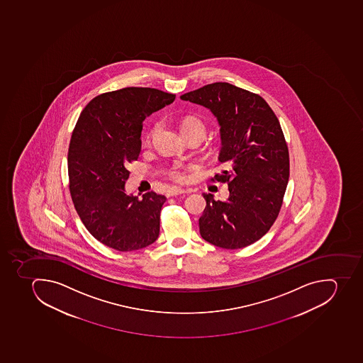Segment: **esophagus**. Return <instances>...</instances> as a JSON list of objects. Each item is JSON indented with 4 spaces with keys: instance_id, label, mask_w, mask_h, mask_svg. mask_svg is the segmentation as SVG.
I'll return each mask as SVG.
<instances>
[{
    "instance_id": "1",
    "label": "esophagus",
    "mask_w": 363,
    "mask_h": 363,
    "mask_svg": "<svg viewBox=\"0 0 363 363\" xmlns=\"http://www.w3.org/2000/svg\"><path fill=\"white\" fill-rule=\"evenodd\" d=\"M185 193H189L185 189H179V187H174V189H171L167 195L168 196H176V195L185 194Z\"/></svg>"
}]
</instances>
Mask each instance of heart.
Wrapping results in <instances>:
<instances>
[{"label": "heart", "mask_w": 363, "mask_h": 363, "mask_svg": "<svg viewBox=\"0 0 363 363\" xmlns=\"http://www.w3.org/2000/svg\"><path fill=\"white\" fill-rule=\"evenodd\" d=\"M154 131H155V128H152V130L148 132V134L146 135L147 141H150ZM180 131H182L183 135H187V134H198L200 137L203 138L204 134H206V126H204L201 119H199L198 117L187 116L182 121ZM170 177L172 178V179L177 180V182L184 179L183 171L180 169L179 165H174V168L171 169Z\"/></svg>", "instance_id": "b5f03b06"}]
</instances>
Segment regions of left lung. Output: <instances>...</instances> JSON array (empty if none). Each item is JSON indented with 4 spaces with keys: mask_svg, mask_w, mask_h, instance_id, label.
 <instances>
[{
    "mask_svg": "<svg viewBox=\"0 0 363 363\" xmlns=\"http://www.w3.org/2000/svg\"><path fill=\"white\" fill-rule=\"evenodd\" d=\"M180 99L216 117L224 169L213 179L229 185L225 201L202 194L207 206L199 220L200 235L226 250L252 245L277 218L289 183V150L279 121L259 95L229 82H213Z\"/></svg>",
    "mask_w": 363,
    "mask_h": 363,
    "instance_id": "1",
    "label": "left lung"
}]
</instances>
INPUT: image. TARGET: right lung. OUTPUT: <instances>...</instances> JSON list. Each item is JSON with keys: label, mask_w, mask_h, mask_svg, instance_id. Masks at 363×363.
I'll use <instances>...</instances> for the list:
<instances>
[{"label": "right lung", "mask_w": 363, "mask_h": 363, "mask_svg": "<svg viewBox=\"0 0 363 363\" xmlns=\"http://www.w3.org/2000/svg\"><path fill=\"white\" fill-rule=\"evenodd\" d=\"M174 99L159 89L126 87L99 95L80 113L67 152L71 198L86 229L110 248L141 250L159 237L167 198L128 194L126 167L140 154L145 118Z\"/></svg>", "instance_id": "1"}]
</instances>
